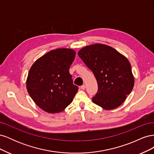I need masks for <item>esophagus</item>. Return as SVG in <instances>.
I'll return each instance as SVG.
<instances>
[{
    "label": "esophagus",
    "instance_id": "34e87169",
    "mask_svg": "<svg viewBox=\"0 0 154 154\" xmlns=\"http://www.w3.org/2000/svg\"><path fill=\"white\" fill-rule=\"evenodd\" d=\"M81 88L82 90H85V85H82L81 87Z\"/></svg>",
    "mask_w": 154,
    "mask_h": 154
}]
</instances>
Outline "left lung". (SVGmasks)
<instances>
[{
	"label": "left lung",
	"instance_id": "obj_1",
	"mask_svg": "<svg viewBox=\"0 0 154 154\" xmlns=\"http://www.w3.org/2000/svg\"><path fill=\"white\" fill-rule=\"evenodd\" d=\"M78 54L96 79L98 89L92 101L105 110L122 105L134 85L128 59L115 49L101 44L85 46Z\"/></svg>",
	"mask_w": 154,
	"mask_h": 154
}]
</instances>
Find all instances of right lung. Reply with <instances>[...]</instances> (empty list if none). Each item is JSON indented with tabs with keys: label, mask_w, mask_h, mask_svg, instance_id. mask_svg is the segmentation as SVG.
I'll return each mask as SVG.
<instances>
[{
	"label": "right lung",
	"mask_w": 154,
	"mask_h": 154,
	"mask_svg": "<svg viewBox=\"0 0 154 154\" xmlns=\"http://www.w3.org/2000/svg\"><path fill=\"white\" fill-rule=\"evenodd\" d=\"M72 49L52 50L38 58L27 76V90L35 103L49 113L63 111L71 103L78 87L69 68L75 58Z\"/></svg>",
	"instance_id": "obj_1"
}]
</instances>
